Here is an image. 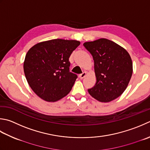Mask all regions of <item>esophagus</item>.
<instances>
[{"mask_svg": "<svg viewBox=\"0 0 150 150\" xmlns=\"http://www.w3.org/2000/svg\"><path fill=\"white\" fill-rule=\"evenodd\" d=\"M86 72H83V73H81V74L79 75V77L81 79H83L85 76H86Z\"/></svg>", "mask_w": 150, "mask_h": 150, "instance_id": "1", "label": "esophagus"}]
</instances>
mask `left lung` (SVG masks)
<instances>
[{"mask_svg": "<svg viewBox=\"0 0 150 150\" xmlns=\"http://www.w3.org/2000/svg\"><path fill=\"white\" fill-rule=\"evenodd\" d=\"M83 45L94 60L96 83L88 93L100 102L118 98L127 88L133 73V63L125 49L112 41L101 38Z\"/></svg>", "mask_w": 150, "mask_h": 150, "instance_id": "8db88e82", "label": "left lung"}]
</instances>
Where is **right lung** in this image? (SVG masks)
I'll list each match as a JSON object with an SVG mask.
<instances>
[{
	"instance_id": "right-lung-1",
	"label": "right lung",
	"mask_w": 150,
	"mask_h": 150,
	"mask_svg": "<svg viewBox=\"0 0 150 150\" xmlns=\"http://www.w3.org/2000/svg\"><path fill=\"white\" fill-rule=\"evenodd\" d=\"M79 45V41L55 39L38 43L29 49L23 64L25 75L40 98L54 102L71 91L77 75L69 71V58Z\"/></svg>"
}]
</instances>
